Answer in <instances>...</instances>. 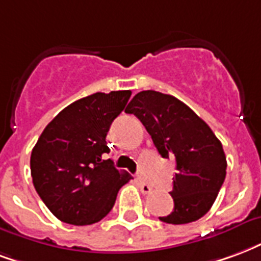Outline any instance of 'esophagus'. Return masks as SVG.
<instances>
[{
    "instance_id": "1",
    "label": "esophagus",
    "mask_w": 261,
    "mask_h": 261,
    "mask_svg": "<svg viewBox=\"0 0 261 261\" xmlns=\"http://www.w3.org/2000/svg\"><path fill=\"white\" fill-rule=\"evenodd\" d=\"M138 185H140V190L142 194H150L152 192V187H150L149 184H146V182H144V181H138Z\"/></svg>"
}]
</instances>
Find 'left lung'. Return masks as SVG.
<instances>
[{"instance_id":"left-lung-1","label":"left lung","mask_w":261,"mask_h":261,"mask_svg":"<svg viewBox=\"0 0 261 261\" xmlns=\"http://www.w3.org/2000/svg\"><path fill=\"white\" fill-rule=\"evenodd\" d=\"M125 113L145 125L162 158L175 160L173 177L174 209L159 217L167 224L192 223L203 217L225 179L223 145L209 125L184 102L162 92H138Z\"/></svg>"}]
</instances>
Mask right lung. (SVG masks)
<instances>
[{
	"label": "right lung",
	"instance_id": "add662e5",
	"mask_svg": "<svg viewBox=\"0 0 261 261\" xmlns=\"http://www.w3.org/2000/svg\"><path fill=\"white\" fill-rule=\"evenodd\" d=\"M131 91L95 92L66 106L44 128L30 158L33 184L51 213L63 223L101 221L130 175L115 169L106 134Z\"/></svg>",
	"mask_w": 261,
	"mask_h": 261
}]
</instances>
